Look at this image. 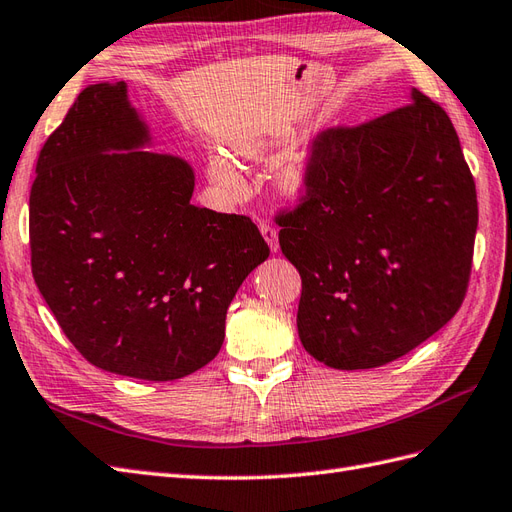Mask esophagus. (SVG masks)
<instances>
[{"label":"esophagus","instance_id":"esophagus-1","mask_svg":"<svg viewBox=\"0 0 512 512\" xmlns=\"http://www.w3.org/2000/svg\"><path fill=\"white\" fill-rule=\"evenodd\" d=\"M259 231H261V235H264V240L268 242L270 251L277 253V251H279V233H277V227L270 225V222L261 220V222H259Z\"/></svg>","mask_w":512,"mask_h":512}]
</instances>
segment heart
<instances>
[{
  "label": "heart",
  "mask_w": 512,
  "mask_h": 512,
  "mask_svg": "<svg viewBox=\"0 0 512 512\" xmlns=\"http://www.w3.org/2000/svg\"><path fill=\"white\" fill-rule=\"evenodd\" d=\"M209 175H212V179L220 183V186H227V188L240 186L238 173H235L225 160H220V157H214V160L209 162ZM281 183L285 188H298L300 183H303V170L298 166H287L281 173Z\"/></svg>",
  "instance_id": "1"
}]
</instances>
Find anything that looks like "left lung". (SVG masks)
Instances as JSON below:
<instances>
[{
  "label": "left lung",
  "mask_w": 512,
  "mask_h": 512,
  "mask_svg": "<svg viewBox=\"0 0 512 512\" xmlns=\"http://www.w3.org/2000/svg\"><path fill=\"white\" fill-rule=\"evenodd\" d=\"M305 194L277 216L303 281L298 337L335 370L417 348L461 307L478 227L476 183L445 110L411 101L311 142Z\"/></svg>",
  "instance_id": "obj_1"
}]
</instances>
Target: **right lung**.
Returning a JSON list of instances; mask_svg holds the SVG:
<instances>
[{
    "label": "right lung",
    "mask_w": 512,
    "mask_h": 512,
    "mask_svg": "<svg viewBox=\"0 0 512 512\" xmlns=\"http://www.w3.org/2000/svg\"><path fill=\"white\" fill-rule=\"evenodd\" d=\"M149 142L125 82L77 95L36 162L32 274L86 361L175 381L218 355L231 300L270 248L248 216L192 205V166L138 151Z\"/></svg>",
    "instance_id": "1"
}]
</instances>
